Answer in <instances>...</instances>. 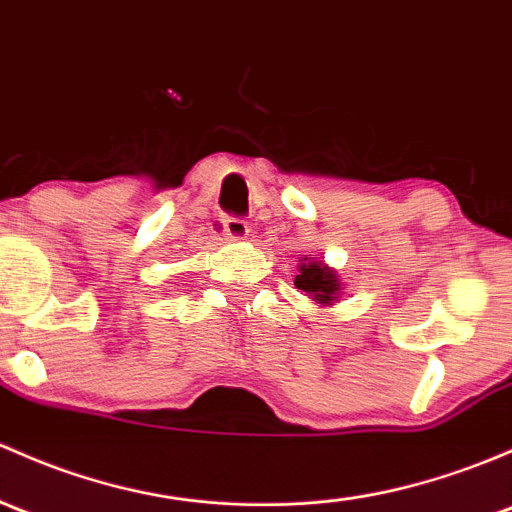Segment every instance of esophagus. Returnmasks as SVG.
I'll use <instances>...</instances> for the list:
<instances>
[{"instance_id":"34e87169","label":"esophagus","mask_w":512,"mask_h":512,"mask_svg":"<svg viewBox=\"0 0 512 512\" xmlns=\"http://www.w3.org/2000/svg\"><path fill=\"white\" fill-rule=\"evenodd\" d=\"M250 233V225L240 218H223L225 240H245Z\"/></svg>"}]
</instances>
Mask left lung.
<instances>
[{"mask_svg":"<svg viewBox=\"0 0 512 512\" xmlns=\"http://www.w3.org/2000/svg\"><path fill=\"white\" fill-rule=\"evenodd\" d=\"M299 274L294 277V287L306 292V297L314 301L316 306H333L341 301L343 282L338 279V272L328 267L324 260L316 257H301Z\"/></svg>","mask_w":512,"mask_h":512,"instance_id":"left-lung-1","label":"left lung"}]
</instances>
